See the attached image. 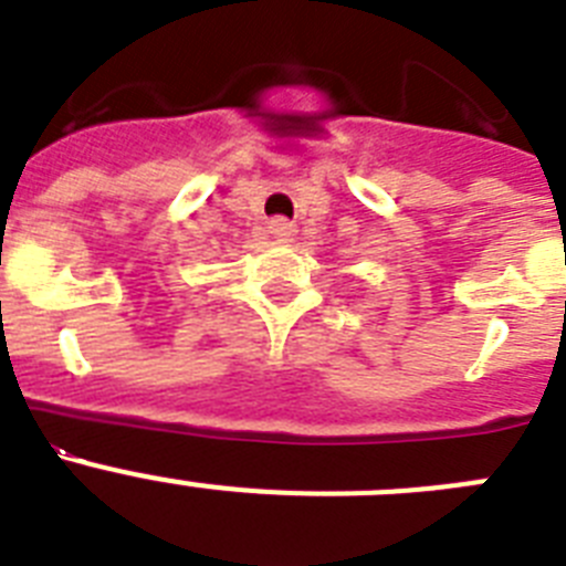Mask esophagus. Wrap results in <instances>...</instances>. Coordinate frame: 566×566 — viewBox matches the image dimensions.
I'll list each match as a JSON object with an SVG mask.
<instances>
[{
	"label": "esophagus",
	"instance_id": "obj_1",
	"mask_svg": "<svg viewBox=\"0 0 566 566\" xmlns=\"http://www.w3.org/2000/svg\"><path fill=\"white\" fill-rule=\"evenodd\" d=\"M269 229H272V234L280 240V243H289V240H294V234H297V227L289 221H283V218H277V221L269 223Z\"/></svg>",
	"mask_w": 566,
	"mask_h": 566
}]
</instances>
